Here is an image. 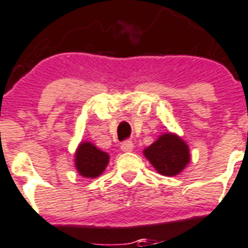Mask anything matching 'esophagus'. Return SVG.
<instances>
[{"label":"esophagus","mask_w":248,"mask_h":248,"mask_svg":"<svg viewBox=\"0 0 248 248\" xmlns=\"http://www.w3.org/2000/svg\"><path fill=\"white\" fill-rule=\"evenodd\" d=\"M121 149L124 152H131L134 149V143L132 140H124L121 143Z\"/></svg>","instance_id":"34e87169"}]
</instances>
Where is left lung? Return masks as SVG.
Wrapping results in <instances>:
<instances>
[{
  "label": "left lung",
  "instance_id": "obj_1",
  "mask_svg": "<svg viewBox=\"0 0 248 248\" xmlns=\"http://www.w3.org/2000/svg\"><path fill=\"white\" fill-rule=\"evenodd\" d=\"M144 155L159 173L175 176L189 163L188 145L175 134H165L158 140L145 148Z\"/></svg>",
  "mask_w": 248,
  "mask_h": 248
}]
</instances>
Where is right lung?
I'll return each instance as SVG.
<instances>
[{"mask_svg": "<svg viewBox=\"0 0 248 248\" xmlns=\"http://www.w3.org/2000/svg\"><path fill=\"white\" fill-rule=\"evenodd\" d=\"M108 162L109 155L91 143H82L76 153L77 171L85 177H97L104 171Z\"/></svg>", "mask_w": 248, "mask_h": 248, "instance_id": "add662e5", "label": "right lung"}]
</instances>
